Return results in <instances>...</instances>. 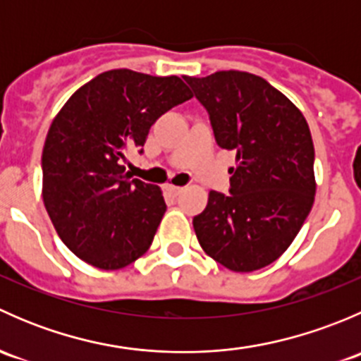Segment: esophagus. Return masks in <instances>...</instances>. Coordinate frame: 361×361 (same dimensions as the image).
Returning <instances> with one entry per match:
<instances>
[{
  "instance_id": "obj_1",
  "label": "esophagus",
  "mask_w": 361,
  "mask_h": 361,
  "mask_svg": "<svg viewBox=\"0 0 361 361\" xmlns=\"http://www.w3.org/2000/svg\"><path fill=\"white\" fill-rule=\"evenodd\" d=\"M181 190H183V188L176 187V185H173V183L166 185V192H167V194H171V195H178Z\"/></svg>"
}]
</instances>
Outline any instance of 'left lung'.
Instances as JSON below:
<instances>
[{
    "mask_svg": "<svg viewBox=\"0 0 361 361\" xmlns=\"http://www.w3.org/2000/svg\"><path fill=\"white\" fill-rule=\"evenodd\" d=\"M183 78L209 113L218 147L238 152L231 195L211 190L194 218L199 245L234 272L267 267L288 250L314 202L307 122L285 94L251 73Z\"/></svg>",
    "mask_w": 361,
    "mask_h": 361,
    "instance_id": "8db88e82",
    "label": "left lung"
}]
</instances>
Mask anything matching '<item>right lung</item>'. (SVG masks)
I'll list each match as a JSON object with an SVG mask.
<instances>
[{"mask_svg":"<svg viewBox=\"0 0 361 361\" xmlns=\"http://www.w3.org/2000/svg\"><path fill=\"white\" fill-rule=\"evenodd\" d=\"M192 97L178 76L110 69L80 87L52 120L43 147V204L78 258L123 269L150 248L166 213L157 185L130 180L122 160L162 113Z\"/></svg>","mask_w":361,"mask_h":361,"instance_id":"right-lung-1","label":"right lung"}]
</instances>
